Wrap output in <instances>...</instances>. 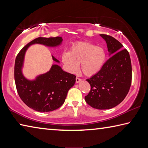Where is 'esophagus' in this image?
Returning a JSON list of instances; mask_svg holds the SVG:
<instances>
[{
    "instance_id": "34e87169",
    "label": "esophagus",
    "mask_w": 148,
    "mask_h": 148,
    "mask_svg": "<svg viewBox=\"0 0 148 148\" xmlns=\"http://www.w3.org/2000/svg\"><path fill=\"white\" fill-rule=\"evenodd\" d=\"M82 81V79H80V78H79V77H76V83H79L80 82Z\"/></svg>"
}]
</instances>
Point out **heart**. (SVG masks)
<instances>
[{"instance_id":"heart-1","label":"heart","mask_w":148,"mask_h":148,"mask_svg":"<svg viewBox=\"0 0 148 148\" xmlns=\"http://www.w3.org/2000/svg\"><path fill=\"white\" fill-rule=\"evenodd\" d=\"M105 60L106 53L102 47L86 42L74 45L69 52H64L61 56L62 62L67 71L76 73L80 63L82 71L86 76H92L99 72Z\"/></svg>"}]
</instances>
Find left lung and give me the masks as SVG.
<instances>
[{
    "mask_svg": "<svg viewBox=\"0 0 148 148\" xmlns=\"http://www.w3.org/2000/svg\"><path fill=\"white\" fill-rule=\"evenodd\" d=\"M106 42L110 58L97 74L86 79L91 91L85 97L87 104L94 108L106 110L121 103L129 91L132 66L128 51L116 38L100 34Z\"/></svg>",
    "mask_w": 148,
    "mask_h": 148,
    "instance_id": "left-lung-1",
    "label": "left lung"
}]
</instances>
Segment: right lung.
Listing matches in <instances>:
<instances>
[{
	"label": "right lung",
	"mask_w": 148,
	"mask_h": 148,
	"mask_svg": "<svg viewBox=\"0 0 148 148\" xmlns=\"http://www.w3.org/2000/svg\"><path fill=\"white\" fill-rule=\"evenodd\" d=\"M62 38L39 37L27 44L17 55L15 61L14 78L17 92L27 106L36 111L48 112L61 107L67 92L76 82V76L62 71L57 64H52L48 72L36 76L34 79L26 78L23 74L27 50L33 44H42L49 47L61 46ZM53 61H59L52 56Z\"/></svg>",
	"instance_id": "obj_1"
}]
</instances>
